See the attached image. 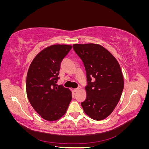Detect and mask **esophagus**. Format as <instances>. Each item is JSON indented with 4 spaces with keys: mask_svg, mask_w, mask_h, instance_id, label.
<instances>
[{
    "mask_svg": "<svg viewBox=\"0 0 149 149\" xmlns=\"http://www.w3.org/2000/svg\"><path fill=\"white\" fill-rule=\"evenodd\" d=\"M80 89V88H76V89H73V91L74 92H77L78 91V90Z\"/></svg>",
    "mask_w": 149,
    "mask_h": 149,
    "instance_id": "esophagus-1",
    "label": "esophagus"
}]
</instances>
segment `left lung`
<instances>
[{
	"label": "left lung",
	"mask_w": 149,
	"mask_h": 149,
	"mask_svg": "<svg viewBox=\"0 0 149 149\" xmlns=\"http://www.w3.org/2000/svg\"><path fill=\"white\" fill-rule=\"evenodd\" d=\"M73 48L82 60L86 72L87 96L81 106L93 119H104L115 109L124 89L120 65L115 57L100 45L74 44Z\"/></svg>",
	"instance_id": "left-lung-1"
}]
</instances>
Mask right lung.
Wrapping results in <instances>:
<instances>
[{
    "instance_id": "obj_1",
    "label": "right lung",
    "mask_w": 149,
    "mask_h": 149,
    "mask_svg": "<svg viewBox=\"0 0 149 149\" xmlns=\"http://www.w3.org/2000/svg\"><path fill=\"white\" fill-rule=\"evenodd\" d=\"M71 48L68 45H53L44 48L34 58L28 70L26 89L29 102L48 121L60 119L72 100L68 88L56 84L61 61Z\"/></svg>"
}]
</instances>
